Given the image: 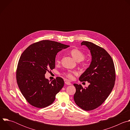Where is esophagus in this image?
I'll return each mask as SVG.
<instances>
[{"instance_id":"34e87169","label":"esophagus","mask_w":130,"mask_h":130,"mask_svg":"<svg viewBox=\"0 0 130 130\" xmlns=\"http://www.w3.org/2000/svg\"><path fill=\"white\" fill-rule=\"evenodd\" d=\"M65 83L66 84H67V85H70L71 84V83L70 82H69V81H66L65 82Z\"/></svg>"}]
</instances>
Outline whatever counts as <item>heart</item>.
Segmentation results:
<instances>
[{"label": "heart", "instance_id": "heart-1", "mask_svg": "<svg viewBox=\"0 0 130 130\" xmlns=\"http://www.w3.org/2000/svg\"><path fill=\"white\" fill-rule=\"evenodd\" d=\"M70 53L71 55V56L73 57V58L75 59L77 62H80L81 61V64L82 65H85V63L83 61H82L84 58H85V54L84 53L80 50L78 49H73L70 51ZM57 62L60 63V57L58 56L57 58ZM76 73L75 71H67L64 72L63 73V75L68 78V79H72L73 78V74Z\"/></svg>", "mask_w": 130, "mask_h": 130}]
</instances>
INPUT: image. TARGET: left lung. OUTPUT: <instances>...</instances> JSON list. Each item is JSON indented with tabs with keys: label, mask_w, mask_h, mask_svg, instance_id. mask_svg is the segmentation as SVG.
Returning <instances> with one entry per match:
<instances>
[{
	"label": "left lung",
	"mask_w": 130,
	"mask_h": 130,
	"mask_svg": "<svg viewBox=\"0 0 130 130\" xmlns=\"http://www.w3.org/2000/svg\"><path fill=\"white\" fill-rule=\"evenodd\" d=\"M81 44L89 49L91 62L79 80L87 81L89 85L83 88L81 84H74L76 91L73 99L80 108L91 110L100 106L112 91L116 79L115 69L112 58L104 49L87 41Z\"/></svg>",
	"instance_id": "obj_1"
}]
</instances>
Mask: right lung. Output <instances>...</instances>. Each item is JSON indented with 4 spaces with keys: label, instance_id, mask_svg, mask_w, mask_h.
<instances>
[{
    "label": "right lung",
    "instance_id": "1",
    "mask_svg": "<svg viewBox=\"0 0 130 130\" xmlns=\"http://www.w3.org/2000/svg\"><path fill=\"white\" fill-rule=\"evenodd\" d=\"M68 47L43 40L30 45L22 54L16 70L17 83L24 97L32 106L44 108L50 105L64 86L62 78L57 77L50 82L45 75L49 69L55 68L58 52Z\"/></svg>",
    "mask_w": 130,
    "mask_h": 130
}]
</instances>
